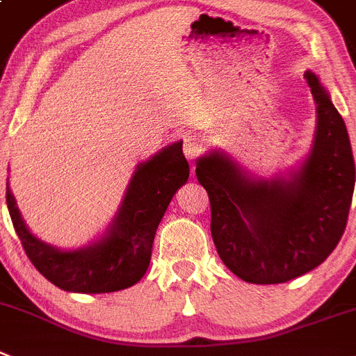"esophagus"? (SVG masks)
<instances>
[{
  "label": "esophagus",
  "instance_id": "obj_1",
  "mask_svg": "<svg viewBox=\"0 0 356 356\" xmlns=\"http://www.w3.org/2000/svg\"><path fill=\"white\" fill-rule=\"evenodd\" d=\"M184 152L187 159L194 161L202 152V138L197 136V134H187L184 140Z\"/></svg>",
  "mask_w": 356,
  "mask_h": 356
}]
</instances>
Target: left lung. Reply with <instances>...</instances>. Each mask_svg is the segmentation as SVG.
<instances>
[{
  "mask_svg": "<svg viewBox=\"0 0 356 356\" xmlns=\"http://www.w3.org/2000/svg\"><path fill=\"white\" fill-rule=\"evenodd\" d=\"M318 110L309 155L290 178L253 180L223 154L197 162L220 259L257 285L285 283L320 266L344 234L355 188L346 124L316 74L304 73Z\"/></svg>",
  "mask_w": 356,
  "mask_h": 356,
  "instance_id": "left-lung-1",
  "label": "left lung"
}]
</instances>
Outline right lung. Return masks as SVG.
<instances>
[{"instance_id":"1","label":"right lung","mask_w":356,"mask_h":356,"mask_svg":"<svg viewBox=\"0 0 356 356\" xmlns=\"http://www.w3.org/2000/svg\"><path fill=\"white\" fill-rule=\"evenodd\" d=\"M188 162L181 141L138 165L120 209L101 241L89 248L60 252L28 231L6 185L13 229L33 266L66 292L104 293L133 286L147 273L155 231L176 191L187 181Z\"/></svg>"}]
</instances>
